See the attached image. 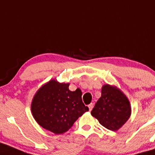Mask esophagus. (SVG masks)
<instances>
[{"instance_id":"1","label":"esophagus","mask_w":155,"mask_h":155,"mask_svg":"<svg viewBox=\"0 0 155 155\" xmlns=\"http://www.w3.org/2000/svg\"><path fill=\"white\" fill-rule=\"evenodd\" d=\"M88 107H89V111H91L92 110V108L94 107V104L93 103H91V104H89V105H88Z\"/></svg>"}]
</instances>
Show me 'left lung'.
I'll return each instance as SVG.
<instances>
[{
	"label": "left lung",
	"mask_w": 155,
	"mask_h": 155,
	"mask_svg": "<svg viewBox=\"0 0 155 155\" xmlns=\"http://www.w3.org/2000/svg\"><path fill=\"white\" fill-rule=\"evenodd\" d=\"M131 105L128 99L115 86L105 84L101 97L96 102L91 114L102 126L115 131L130 118Z\"/></svg>",
	"instance_id": "8db88e82"
}]
</instances>
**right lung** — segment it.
<instances>
[{
  "label": "right lung",
  "instance_id": "add662e5",
  "mask_svg": "<svg viewBox=\"0 0 155 155\" xmlns=\"http://www.w3.org/2000/svg\"><path fill=\"white\" fill-rule=\"evenodd\" d=\"M69 84L50 80L33 97L31 110L37 124L55 134L65 133L89 107L83 103L80 89L71 92Z\"/></svg>",
  "mask_w": 155,
  "mask_h": 155
}]
</instances>
